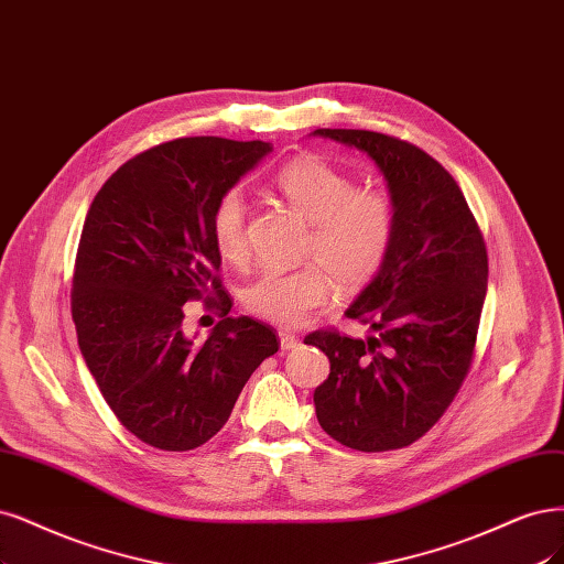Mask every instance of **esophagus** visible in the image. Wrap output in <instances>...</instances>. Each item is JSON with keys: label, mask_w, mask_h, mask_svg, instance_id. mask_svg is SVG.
Instances as JSON below:
<instances>
[{"label": "esophagus", "mask_w": 564, "mask_h": 564, "mask_svg": "<svg viewBox=\"0 0 564 564\" xmlns=\"http://www.w3.org/2000/svg\"><path fill=\"white\" fill-rule=\"evenodd\" d=\"M299 345V336L291 332H280V347L282 349H294Z\"/></svg>", "instance_id": "esophagus-1"}]
</instances>
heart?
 Listing matches in <instances>:
<instances>
[{
    "label": "heart",
    "mask_w": 564,
    "mask_h": 564,
    "mask_svg": "<svg viewBox=\"0 0 564 564\" xmlns=\"http://www.w3.org/2000/svg\"><path fill=\"white\" fill-rule=\"evenodd\" d=\"M275 188L310 221L305 265L265 270L242 291L249 315L280 326H301L332 301L336 278L355 289L371 282L390 259L397 238V209L384 191L357 186L352 174L319 156H301L275 174ZM209 236L228 263L247 259V207L228 188L209 215Z\"/></svg>",
    "instance_id": "1"
}]
</instances>
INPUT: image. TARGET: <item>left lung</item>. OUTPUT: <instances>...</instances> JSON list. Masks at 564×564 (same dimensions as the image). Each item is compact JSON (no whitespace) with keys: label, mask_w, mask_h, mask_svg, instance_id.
Wrapping results in <instances>:
<instances>
[{"label":"left lung","mask_w":564,"mask_h":564,"mask_svg":"<svg viewBox=\"0 0 564 564\" xmlns=\"http://www.w3.org/2000/svg\"><path fill=\"white\" fill-rule=\"evenodd\" d=\"M366 151L397 209L390 259L347 317L366 340L319 328L305 336L332 361L315 390L322 430L361 453L405 448L448 411L467 378L488 291V249L453 174L420 147L373 130L317 128Z\"/></svg>","instance_id":"8db88e82"}]
</instances>
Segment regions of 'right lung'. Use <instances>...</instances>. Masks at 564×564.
Returning a JSON list of instances; mask_svg holds the SVG:
<instances>
[{
	"mask_svg": "<svg viewBox=\"0 0 564 564\" xmlns=\"http://www.w3.org/2000/svg\"><path fill=\"white\" fill-rule=\"evenodd\" d=\"M270 144L180 138L116 170L84 221L72 319L107 405L151 448L182 453L228 422L245 382L278 352L275 328L228 317L209 215ZM223 317L203 344L183 336V303Z\"/></svg>",
	"mask_w": 564,
	"mask_h": 564,
	"instance_id": "add662e5",
	"label": "right lung"
}]
</instances>
